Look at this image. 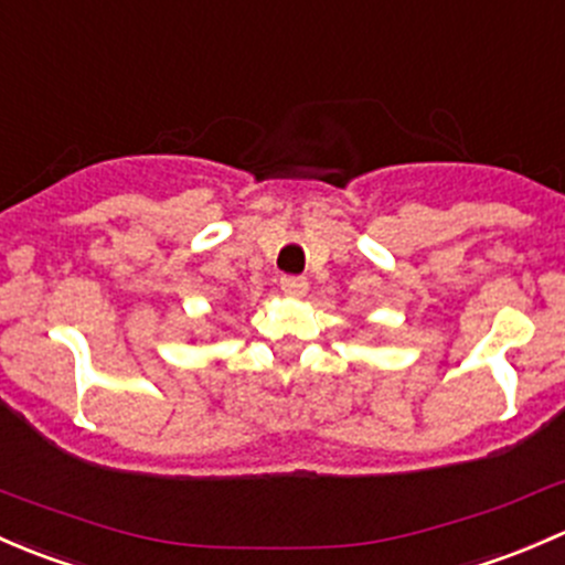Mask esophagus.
<instances>
[{"label":"esophagus","instance_id":"obj_1","mask_svg":"<svg viewBox=\"0 0 565 565\" xmlns=\"http://www.w3.org/2000/svg\"><path fill=\"white\" fill-rule=\"evenodd\" d=\"M281 292L289 295V298H303L309 292V281L300 276H284L281 278Z\"/></svg>","mask_w":565,"mask_h":565}]
</instances>
